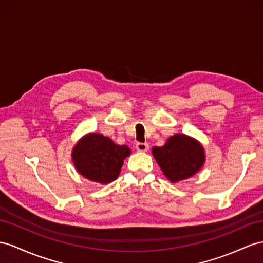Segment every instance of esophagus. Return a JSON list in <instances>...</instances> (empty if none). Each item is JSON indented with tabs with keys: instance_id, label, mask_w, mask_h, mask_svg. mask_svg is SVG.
I'll return each mask as SVG.
<instances>
[{
	"instance_id": "1",
	"label": "esophagus",
	"mask_w": 263,
	"mask_h": 263,
	"mask_svg": "<svg viewBox=\"0 0 263 263\" xmlns=\"http://www.w3.org/2000/svg\"><path fill=\"white\" fill-rule=\"evenodd\" d=\"M136 147H137V150L140 151V152H145V151L149 150V144H147V143H142V142H138L136 144Z\"/></svg>"
}]
</instances>
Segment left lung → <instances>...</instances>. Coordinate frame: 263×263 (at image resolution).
<instances>
[{
	"label": "left lung",
	"mask_w": 263,
	"mask_h": 263,
	"mask_svg": "<svg viewBox=\"0 0 263 263\" xmlns=\"http://www.w3.org/2000/svg\"><path fill=\"white\" fill-rule=\"evenodd\" d=\"M164 176L171 182H179L196 174L204 164L203 146L196 139L185 134H174L164 145L152 149Z\"/></svg>",
	"instance_id": "8db88e82"
}]
</instances>
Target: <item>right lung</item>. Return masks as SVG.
Listing matches in <instances>:
<instances>
[{
  "mask_svg": "<svg viewBox=\"0 0 263 263\" xmlns=\"http://www.w3.org/2000/svg\"><path fill=\"white\" fill-rule=\"evenodd\" d=\"M131 150L100 133H89L73 147L72 160L80 174L101 184L116 180Z\"/></svg>",
  "mask_w": 263,
  "mask_h": 263,
  "instance_id": "1",
  "label": "right lung"
}]
</instances>
